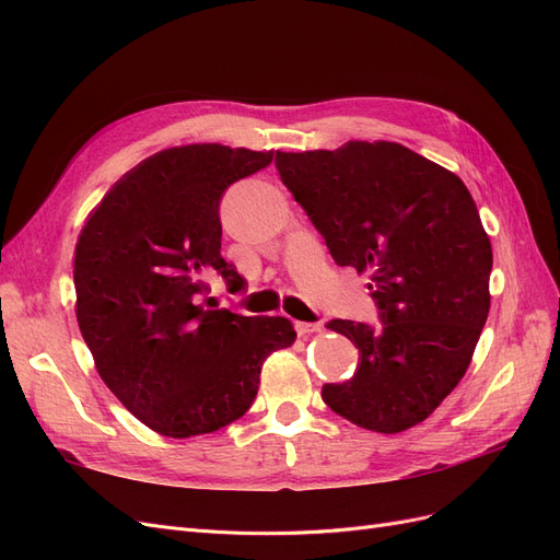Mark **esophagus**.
<instances>
[{
    "mask_svg": "<svg viewBox=\"0 0 560 560\" xmlns=\"http://www.w3.org/2000/svg\"><path fill=\"white\" fill-rule=\"evenodd\" d=\"M294 329H296L299 336H308V334L322 331V325H319V322H296Z\"/></svg>",
    "mask_w": 560,
    "mask_h": 560,
    "instance_id": "obj_1",
    "label": "esophagus"
}]
</instances>
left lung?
I'll return each mask as SVG.
<instances>
[{
	"mask_svg": "<svg viewBox=\"0 0 560 560\" xmlns=\"http://www.w3.org/2000/svg\"><path fill=\"white\" fill-rule=\"evenodd\" d=\"M282 184L338 266L369 273L381 325L331 319L360 364L322 387L329 409L395 434L425 420L460 383L490 311L493 249L463 179L397 142L278 151Z\"/></svg>",
	"mask_w": 560,
	"mask_h": 560,
	"instance_id": "obj_1",
	"label": "left lung"
}]
</instances>
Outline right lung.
<instances>
[{"label": "right lung", "mask_w": 560, "mask_h": 560, "mask_svg": "<svg viewBox=\"0 0 560 560\" xmlns=\"http://www.w3.org/2000/svg\"><path fill=\"white\" fill-rule=\"evenodd\" d=\"M273 151L184 144L118 179L74 249L77 322L100 378L163 436L186 439L245 416L270 352L296 338L287 317H245L208 296L222 257L219 200Z\"/></svg>", "instance_id": "1"}]
</instances>
